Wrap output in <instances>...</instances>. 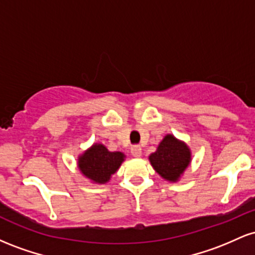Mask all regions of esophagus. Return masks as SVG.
Listing matches in <instances>:
<instances>
[{
  "mask_svg": "<svg viewBox=\"0 0 255 255\" xmlns=\"http://www.w3.org/2000/svg\"><path fill=\"white\" fill-rule=\"evenodd\" d=\"M130 152H131V154H133L134 157H140V156H141V147H140L139 145L131 146Z\"/></svg>",
  "mask_w": 255,
  "mask_h": 255,
  "instance_id": "1",
  "label": "esophagus"
}]
</instances>
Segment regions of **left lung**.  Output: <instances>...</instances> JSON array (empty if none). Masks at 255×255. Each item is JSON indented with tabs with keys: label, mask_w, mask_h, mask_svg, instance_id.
<instances>
[{
	"label": "left lung",
	"mask_w": 255,
	"mask_h": 255,
	"mask_svg": "<svg viewBox=\"0 0 255 255\" xmlns=\"http://www.w3.org/2000/svg\"><path fill=\"white\" fill-rule=\"evenodd\" d=\"M150 162L154 170L165 180L177 181L191 162V152L182 141L166 135L157 151L150 156Z\"/></svg>",
	"instance_id": "obj_1"
}]
</instances>
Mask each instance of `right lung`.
Wrapping results in <instances>:
<instances>
[{
	"mask_svg": "<svg viewBox=\"0 0 255 255\" xmlns=\"http://www.w3.org/2000/svg\"><path fill=\"white\" fill-rule=\"evenodd\" d=\"M122 152H110L104 145L96 144L79 158V169L96 183H105L124 162Z\"/></svg>",
	"mask_w": 255,
	"mask_h": 255,
	"instance_id": "1",
	"label": "right lung"
}]
</instances>
